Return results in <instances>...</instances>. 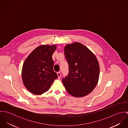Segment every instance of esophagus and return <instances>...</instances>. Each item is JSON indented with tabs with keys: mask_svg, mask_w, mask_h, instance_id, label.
Instances as JSON below:
<instances>
[{
	"mask_svg": "<svg viewBox=\"0 0 128 128\" xmlns=\"http://www.w3.org/2000/svg\"><path fill=\"white\" fill-rule=\"evenodd\" d=\"M57 75H58V79H60V77H61V73H60V72H58L57 73Z\"/></svg>",
	"mask_w": 128,
	"mask_h": 128,
	"instance_id": "34e87169",
	"label": "esophagus"
}]
</instances>
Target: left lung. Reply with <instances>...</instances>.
Returning <instances> with one entry per match:
<instances>
[{"instance_id":"obj_1","label":"left lung","mask_w":128,"mask_h":128,"mask_svg":"<svg viewBox=\"0 0 128 128\" xmlns=\"http://www.w3.org/2000/svg\"><path fill=\"white\" fill-rule=\"evenodd\" d=\"M64 53L69 66L68 75L62 79L66 89L74 97L87 96L98 83L100 70L97 58L79 42L67 44Z\"/></svg>"}]
</instances>
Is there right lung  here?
<instances>
[{
  "instance_id": "right-lung-1",
  "label": "right lung",
  "mask_w": 128,
  "mask_h": 128,
  "mask_svg": "<svg viewBox=\"0 0 128 128\" xmlns=\"http://www.w3.org/2000/svg\"><path fill=\"white\" fill-rule=\"evenodd\" d=\"M56 47V45H40L25 60L22 70V81L30 92L40 95L46 92L58 78L52 58Z\"/></svg>"
}]
</instances>
